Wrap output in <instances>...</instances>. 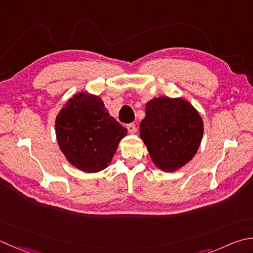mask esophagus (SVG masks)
Here are the masks:
<instances>
[{"label": "esophagus", "mask_w": 253, "mask_h": 253, "mask_svg": "<svg viewBox=\"0 0 253 253\" xmlns=\"http://www.w3.org/2000/svg\"><path fill=\"white\" fill-rule=\"evenodd\" d=\"M127 129H128V131H129V133H135L137 130V127L135 124H128Z\"/></svg>", "instance_id": "1"}]
</instances>
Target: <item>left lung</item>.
<instances>
[{"mask_svg":"<svg viewBox=\"0 0 253 253\" xmlns=\"http://www.w3.org/2000/svg\"><path fill=\"white\" fill-rule=\"evenodd\" d=\"M140 138L152 162L165 172L189 163L201 146L204 123L192 104L182 97H155L146 104Z\"/></svg>","mask_w":253,"mask_h":253,"instance_id":"1","label":"left lung"}]
</instances>
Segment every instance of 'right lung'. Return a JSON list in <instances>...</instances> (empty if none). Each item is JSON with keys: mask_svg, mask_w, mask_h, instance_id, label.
<instances>
[{"mask_svg": "<svg viewBox=\"0 0 253 253\" xmlns=\"http://www.w3.org/2000/svg\"><path fill=\"white\" fill-rule=\"evenodd\" d=\"M59 148L71 165L86 173L110 166L127 129L110 116L100 96L78 92L64 103L54 122Z\"/></svg>", "mask_w": 253, "mask_h": 253, "instance_id": "right-lung-1", "label": "right lung"}]
</instances>
